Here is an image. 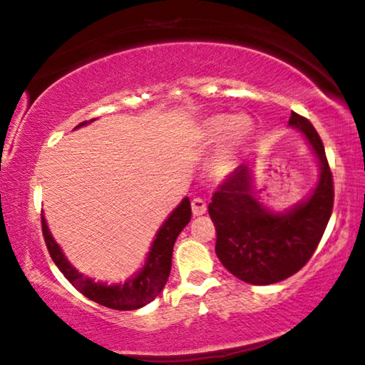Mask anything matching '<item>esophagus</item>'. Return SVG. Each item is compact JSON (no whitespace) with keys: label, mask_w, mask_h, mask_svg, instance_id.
Returning <instances> with one entry per match:
<instances>
[{"label":"esophagus","mask_w":365,"mask_h":365,"mask_svg":"<svg viewBox=\"0 0 365 365\" xmlns=\"http://www.w3.org/2000/svg\"><path fill=\"white\" fill-rule=\"evenodd\" d=\"M192 212H193V217H202V215L207 213V203H205L202 198H193Z\"/></svg>","instance_id":"1"}]
</instances>
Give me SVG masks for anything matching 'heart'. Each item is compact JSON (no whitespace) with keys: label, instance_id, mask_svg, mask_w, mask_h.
I'll list each match as a JSON object with an SVG mask.
<instances>
[{"label":"heart","instance_id":"1","mask_svg":"<svg viewBox=\"0 0 365 365\" xmlns=\"http://www.w3.org/2000/svg\"><path fill=\"white\" fill-rule=\"evenodd\" d=\"M255 125L246 114H212L200 122L198 138L205 147L218 143L212 160L210 173L217 180L232 175L238 167L246 145L253 135Z\"/></svg>","mask_w":365,"mask_h":365}]
</instances>
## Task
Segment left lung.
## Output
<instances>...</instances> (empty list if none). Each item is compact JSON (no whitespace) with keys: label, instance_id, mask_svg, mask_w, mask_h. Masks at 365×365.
<instances>
[{"label":"left lung","instance_id":"1","mask_svg":"<svg viewBox=\"0 0 365 365\" xmlns=\"http://www.w3.org/2000/svg\"><path fill=\"white\" fill-rule=\"evenodd\" d=\"M289 127L304 137L319 163V180L299 203L274 212L259 202L251 167L240 165L212 197L208 213L217 228L218 259L248 284L279 283L314 253L334 205V183L324 145L312 124L292 112Z\"/></svg>","mask_w":365,"mask_h":365}]
</instances>
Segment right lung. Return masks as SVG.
<instances>
[{"label": "right lung", "instance_id": "right-lung-1", "mask_svg": "<svg viewBox=\"0 0 365 365\" xmlns=\"http://www.w3.org/2000/svg\"><path fill=\"white\" fill-rule=\"evenodd\" d=\"M94 120L96 119L81 122L76 129L91 124ZM190 218H192V207H190L188 197H185L180 205L168 215L162 227L158 228L155 240L152 241L150 251H148L145 263H143L140 271H137L125 283L115 284L101 283V281H94L79 273L66 258L61 246L56 243L48 228V223H46L44 215L41 217V223H43L44 241L51 258L76 289L82 292L86 297H89L91 301L97 302V304L117 311H133L155 299L160 294L163 286L167 284L172 269L173 245H175L177 236L188 225Z\"/></svg>", "mask_w": 365, "mask_h": 365}]
</instances>
